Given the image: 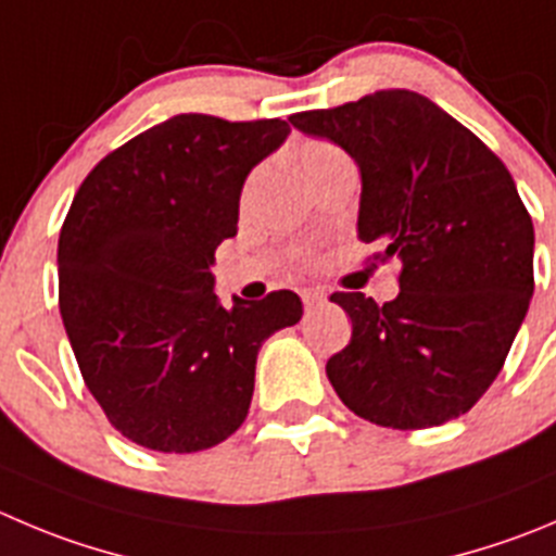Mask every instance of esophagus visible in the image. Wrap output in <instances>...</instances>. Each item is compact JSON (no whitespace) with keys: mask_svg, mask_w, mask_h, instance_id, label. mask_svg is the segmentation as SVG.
Masks as SVG:
<instances>
[{"mask_svg":"<svg viewBox=\"0 0 556 556\" xmlns=\"http://www.w3.org/2000/svg\"><path fill=\"white\" fill-rule=\"evenodd\" d=\"M300 298H303V305H305V311H311V308H316V305H321L325 303V292H319V289H305L303 294H300Z\"/></svg>","mask_w":556,"mask_h":556,"instance_id":"34e87169","label":"esophagus"}]
</instances>
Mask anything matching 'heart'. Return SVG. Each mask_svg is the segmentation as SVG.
Masks as SVG:
<instances>
[{
    "label": "heart",
    "instance_id": "heart-1",
    "mask_svg": "<svg viewBox=\"0 0 556 556\" xmlns=\"http://www.w3.org/2000/svg\"><path fill=\"white\" fill-rule=\"evenodd\" d=\"M341 157L346 155H343L336 144H330V141H305L298 150L300 168H303V174L308 179L314 177V174H319L325 166H330V163L341 161Z\"/></svg>",
    "mask_w": 556,
    "mask_h": 556
}]
</instances>
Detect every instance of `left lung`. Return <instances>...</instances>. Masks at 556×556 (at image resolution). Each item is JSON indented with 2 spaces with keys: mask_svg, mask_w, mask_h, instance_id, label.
<instances>
[{
  "mask_svg": "<svg viewBox=\"0 0 556 556\" xmlns=\"http://www.w3.org/2000/svg\"><path fill=\"white\" fill-rule=\"evenodd\" d=\"M289 123L361 166L357 237L399 258V298L336 292L352 341L327 361L338 399L377 426H442L505 366L535 292V229L505 163L409 89H382Z\"/></svg>",
  "mask_w": 556,
  "mask_h": 556,
  "instance_id": "left-lung-1",
  "label": "left lung"
}]
</instances>
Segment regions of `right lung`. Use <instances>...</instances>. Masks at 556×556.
Instances as JSON below:
<instances>
[{
	"instance_id": "add662e5",
	"label": "right lung",
	"mask_w": 556,
	"mask_h": 556,
	"mask_svg": "<svg viewBox=\"0 0 556 556\" xmlns=\"http://www.w3.org/2000/svg\"><path fill=\"white\" fill-rule=\"evenodd\" d=\"M289 136L283 119L177 114L109 152L60 231V311L111 426L157 453H195L242 426L256 354L303 303L213 292L215 248L237 235L248 172Z\"/></svg>"
}]
</instances>
